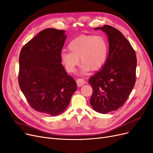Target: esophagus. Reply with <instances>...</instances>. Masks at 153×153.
I'll return each mask as SVG.
<instances>
[{"label": "esophagus", "mask_w": 153, "mask_h": 153, "mask_svg": "<svg viewBox=\"0 0 153 153\" xmlns=\"http://www.w3.org/2000/svg\"><path fill=\"white\" fill-rule=\"evenodd\" d=\"M85 83H86L85 82V80L83 78H78L76 80V83H77L78 87H82V85H83Z\"/></svg>", "instance_id": "obj_1"}]
</instances>
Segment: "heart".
I'll list each match as a JSON object with an SVG mask.
<instances>
[{
    "label": "heart",
    "mask_w": 153,
    "mask_h": 153,
    "mask_svg": "<svg viewBox=\"0 0 153 153\" xmlns=\"http://www.w3.org/2000/svg\"><path fill=\"white\" fill-rule=\"evenodd\" d=\"M68 48L70 51H63L60 59L66 71L70 73L75 72L79 59L82 63L80 73L85 75L91 70L102 68L108 58V41L101 35L79 36L70 42Z\"/></svg>",
    "instance_id": "1"
}]
</instances>
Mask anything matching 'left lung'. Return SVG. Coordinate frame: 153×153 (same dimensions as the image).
Masks as SVG:
<instances>
[{
    "instance_id": "left-lung-1",
    "label": "left lung",
    "mask_w": 153,
    "mask_h": 153,
    "mask_svg": "<svg viewBox=\"0 0 153 153\" xmlns=\"http://www.w3.org/2000/svg\"><path fill=\"white\" fill-rule=\"evenodd\" d=\"M94 29L107 34L109 51L105 64L88 80L93 88L90 102L95 111L105 114L123 106L131 93L137 58L130 42L119 30L108 25Z\"/></svg>"
}]
</instances>
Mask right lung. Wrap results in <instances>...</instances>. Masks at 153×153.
I'll list each match as a JSON object with an SVG mask.
<instances>
[{"label":"right lung","mask_w":153,"mask_h":153,"mask_svg":"<svg viewBox=\"0 0 153 153\" xmlns=\"http://www.w3.org/2000/svg\"><path fill=\"white\" fill-rule=\"evenodd\" d=\"M65 32L53 28L41 30L22 47L19 55L21 91L35 111L52 116L65 111L77 87L61 62Z\"/></svg>","instance_id":"1"}]
</instances>
